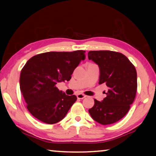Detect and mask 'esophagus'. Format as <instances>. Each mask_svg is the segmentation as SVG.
I'll return each instance as SVG.
<instances>
[{"label": "esophagus", "mask_w": 156, "mask_h": 156, "mask_svg": "<svg viewBox=\"0 0 156 156\" xmlns=\"http://www.w3.org/2000/svg\"><path fill=\"white\" fill-rule=\"evenodd\" d=\"M87 96L83 94H78L76 95V97H77V99H84Z\"/></svg>", "instance_id": "1"}]
</instances>
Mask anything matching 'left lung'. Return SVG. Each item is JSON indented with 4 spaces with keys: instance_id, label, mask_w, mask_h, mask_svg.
I'll return each mask as SVG.
<instances>
[{
    "instance_id": "left-lung-1",
    "label": "left lung",
    "mask_w": 156,
    "mask_h": 156,
    "mask_svg": "<svg viewBox=\"0 0 156 156\" xmlns=\"http://www.w3.org/2000/svg\"><path fill=\"white\" fill-rule=\"evenodd\" d=\"M88 58L99 66V84H105L108 87L101 101L94 99V105L89 109V114L102 125L116 123L127 114L135 99L136 68L124 55L113 51H89Z\"/></svg>"
}]
</instances>
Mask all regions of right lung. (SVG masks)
I'll return each instance as SVG.
<instances>
[{
    "instance_id": "1",
    "label": "right lung",
    "mask_w": 156,
    "mask_h": 156,
    "mask_svg": "<svg viewBox=\"0 0 156 156\" xmlns=\"http://www.w3.org/2000/svg\"><path fill=\"white\" fill-rule=\"evenodd\" d=\"M85 51L48 52L35 55L21 70L20 88L27 108L42 122L53 124L65 118L76 101L56 84L69 81L75 68L85 59Z\"/></svg>"
}]
</instances>
